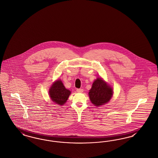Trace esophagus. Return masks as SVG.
I'll return each mask as SVG.
<instances>
[{
	"label": "esophagus",
	"instance_id": "1",
	"mask_svg": "<svg viewBox=\"0 0 158 158\" xmlns=\"http://www.w3.org/2000/svg\"><path fill=\"white\" fill-rule=\"evenodd\" d=\"M76 91H77V92H78V93H82L83 92V89H76Z\"/></svg>",
	"mask_w": 158,
	"mask_h": 158
}]
</instances>
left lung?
I'll return each mask as SVG.
<instances>
[{
    "instance_id": "1",
    "label": "left lung",
    "mask_w": 158,
    "mask_h": 158,
    "mask_svg": "<svg viewBox=\"0 0 158 158\" xmlns=\"http://www.w3.org/2000/svg\"><path fill=\"white\" fill-rule=\"evenodd\" d=\"M113 95L112 89L98 77L93 83L92 88L89 90L90 100L96 106H99L110 101Z\"/></svg>"
}]
</instances>
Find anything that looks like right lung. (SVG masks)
I'll return each mask as SVG.
<instances>
[{"instance_id": "1", "label": "right lung", "mask_w": 158, "mask_h": 158, "mask_svg": "<svg viewBox=\"0 0 158 158\" xmlns=\"http://www.w3.org/2000/svg\"><path fill=\"white\" fill-rule=\"evenodd\" d=\"M70 91L65 88L61 81L55 82L49 90V95L52 100L57 104L62 105L68 100Z\"/></svg>"}]
</instances>
